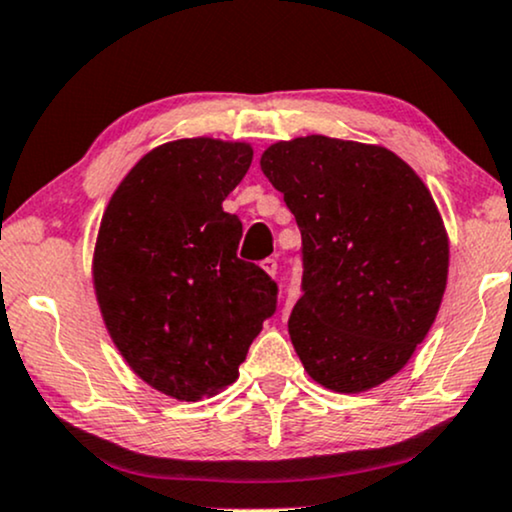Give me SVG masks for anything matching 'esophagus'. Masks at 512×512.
Wrapping results in <instances>:
<instances>
[{
    "instance_id": "obj_1",
    "label": "esophagus",
    "mask_w": 512,
    "mask_h": 512,
    "mask_svg": "<svg viewBox=\"0 0 512 512\" xmlns=\"http://www.w3.org/2000/svg\"><path fill=\"white\" fill-rule=\"evenodd\" d=\"M262 269L269 276H276V272H279V262H276L274 257H267V260H262Z\"/></svg>"
}]
</instances>
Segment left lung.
Listing matches in <instances>:
<instances>
[{
  "label": "left lung",
  "mask_w": 512,
  "mask_h": 512,
  "mask_svg": "<svg viewBox=\"0 0 512 512\" xmlns=\"http://www.w3.org/2000/svg\"><path fill=\"white\" fill-rule=\"evenodd\" d=\"M260 166L303 238L295 353L331 391L379 386L424 341L446 291L448 236L432 195L386 147L326 135L276 143Z\"/></svg>",
  "instance_id": "left-lung-1"
}]
</instances>
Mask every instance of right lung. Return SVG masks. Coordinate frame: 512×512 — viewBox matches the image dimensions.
I'll return each instance as SVG.
<instances>
[{
	"label": "right lung",
	"mask_w": 512,
	"mask_h": 512,
	"mask_svg": "<svg viewBox=\"0 0 512 512\" xmlns=\"http://www.w3.org/2000/svg\"><path fill=\"white\" fill-rule=\"evenodd\" d=\"M252 162L245 143L188 138L147 152L109 200L92 279L109 336L140 379L178 400L212 396L276 312L279 286L238 257L221 202Z\"/></svg>",
	"instance_id": "obj_1"
}]
</instances>
